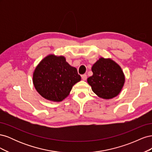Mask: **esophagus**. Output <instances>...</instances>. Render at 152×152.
Segmentation results:
<instances>
[{
	"mask_svg": "<svg viewBox=\"0 0 152 152\" xmlns=\"http://www.w3.org/2000/svg\"><path fill=\"white\" fill-rule=\"evenodd\" d=\"M82 79L83 80H86V79H87V75L86 74H84V75H82Z\"/></svg>",
	"mask_w": 152,
	"mask_h": 152,
	"instance_id": "esophagus-1",
	"label": "esophagus"
}]
</instances>
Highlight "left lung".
Returning a JSON list of instances; mask_svg holds the SVG:
<instances>
[{
	"instance_id": "obj_1",
	"label": "left lung",
	"mask_w": 152,
	"mask_h": 152,
	"mask_svg": "<svg viewBox=\"0 0 152 152\" xmlns=\"http://www.w3.org/2000/svg\"><path fill=\"white\" fill-rule=\"evenodd\" d=\"M91 70L93 75L87 79V82L98 97L109 99L121 93L125 83V75L115 61L111 58L102 57Z\"/></svg>"
}]
</instances>
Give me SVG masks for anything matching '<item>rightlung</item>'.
I'll list each match as a JSON object with an SVG mask.
<instances>
[{
	"label": "right lung",
	"instance_id": "obj_1",
	"mask_svg": "<svg viewBox=\"0 0 152 152\" xmlns=\"http://www.w3.org/2000/svg\"><path fill=\"white\" fill-rule=\"evenodd\" d=\"M77 68L72 66L63 56L49 54L36 66L33 83L44 98L54 102H61L70 94L73 86L80 81Z\"/></svg>",
	"mask_w": 152,
	"mask_h": 152
}]
</instances>
